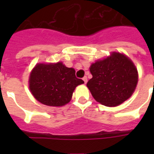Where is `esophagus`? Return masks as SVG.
Instances as JSON below:
<instances>
[{"instance_id":"1","label":"esophagus","mask_w":154,"mask_h":154,"mask_svg":"<svg viewBox=\"0 0 154 154\" xmlns=\"http://www.w3.org/2000/svg\"><path fill=\"white\" fill-rule=\"evenodd\" d=\"M83 81H84L85 84H86L87 81H88V79H87V77H83Z\"/></svg>"}]
</instances>
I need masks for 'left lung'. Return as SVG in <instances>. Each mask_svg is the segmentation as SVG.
Here are the masks:
<instances>
[{
  "mask_svg": "<svg viewBox=\"0 0 154 154\" xmlns=\"http://www.w3.org/2000/svg\"><path fill=\"white\" fill-rule=\"evenodd\" d=\"M93 77L87 83L92 96L101 105L114 107L134 94L138 82L136 66L124 54L112 52L89 68Z\"/></svg>",
  "mask_w": 154,
  "mask_h": 154,
  "instance_id": "obj_1",
  "label": "left lung"
}]
</instances>
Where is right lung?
Returning a JSON list of instances; mask_svg holds the SVG:
<instances>
[{
    "label": "right lung",
    "mask_w": 154,
    "mask_h": 154,
    "mask_svg": "<svg viewBox=\"0 0 154 154\" xmlns=\"http://www.w3.org/2000/svg\"><path fill=\"white\" fill-rule=\"evenodd\" d=\"M75 72L62 62L37 64L29 76L30 91L42 104L63 106L70 101L75 88L84 83Z\"/></svg>",
    "instance_id": "1"
}]
</instances>
